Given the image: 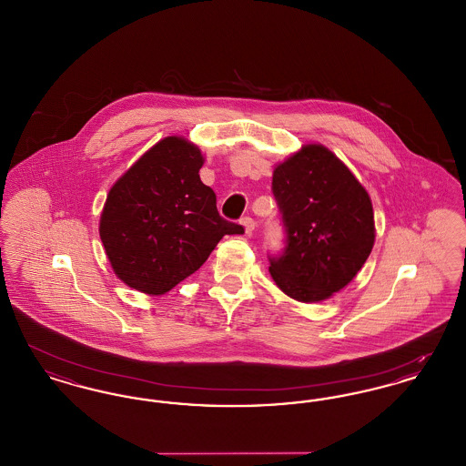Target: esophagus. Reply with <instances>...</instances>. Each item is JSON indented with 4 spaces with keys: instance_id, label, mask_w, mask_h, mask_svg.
Segmentation results:
<instances>
[{
    "instance_id": "1",
    "label": "esophagus",
    "mask_w": 466,
    "mask_h": 466,
    "mask_svg": "<svg viewBox=\"0 0 466 466\" xmlns=\"http://www.w3.org/2000/svg\"><path fill=\"white\" fill-rule=\"evenodd\" d=\"M241 225L244 227V232L249 236L253 230H255V227H257V223H255V220L251 218V217H244V218H241Z\"/></svg>"
}]
</instances>
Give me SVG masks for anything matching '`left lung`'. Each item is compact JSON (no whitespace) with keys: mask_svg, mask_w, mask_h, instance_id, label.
Instances as JSON below:
<instances>
[{"mask_svg":"<svg viewBox=\"0 0 466 466\" xmlns=\"http://www.w3.org/2000/svg\"><path fill=\"white\" fill-rule=\"evenodd\" d=\"M272 194L285 227L283 251L268 255L272 279L295 300L329 299L355 278L372 251L369 194L321 145L302 147L279 164Z\"/></svg>","mask_w":466,"mask_h":466,"instance_id":"left-lung-1","label":"left lung"}]
</instances>
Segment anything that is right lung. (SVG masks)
<instances>
[{
	"mask_svg": "<svg viewBox=\"0 0 466 466\" xmlns=\"http://www.w3.org/2000/svg\"><path fill=\"white\" fill-rule=\"evenodd\" d=\"M204 158L183 137L158 141L106 198L99 236L115 274L131 289L162 295L194 274L225 234H243L200 181Z\"/></svg>",
	"mask_w": 466,
	"mask_h": 466,
	"instance_id": "obj_1",
	"label": "right lung"
}]
</instances>
